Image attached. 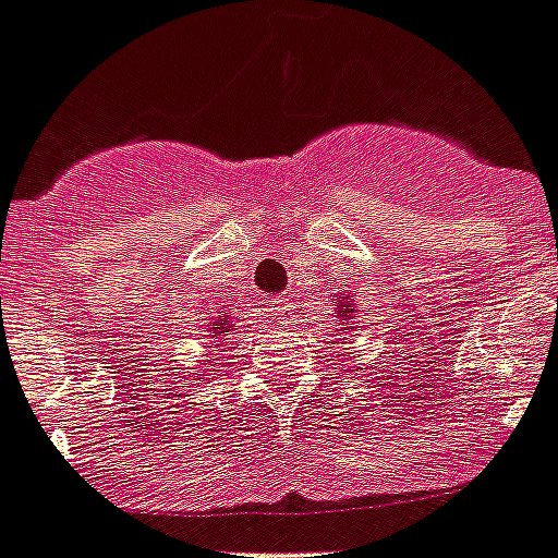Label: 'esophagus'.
<instances>
[{
    "instance_id": "obj_1",
    "label": "esophagus",
    "mask_w": 558,
    "mask_h": 558,
    "mask_svg": "<svg viewBox=\"0 0 558 558\" xmlns=\"http://www.w3.org/2000/svg\"><path fill=\"white\" fill-rule=\"evenodd\" d=\"M287 314H290V306H287L284 301H274L271 306H268V317H271L274 323H284Z\"/></svg>"
}]
</instances>
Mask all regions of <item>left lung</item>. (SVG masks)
Here are the masks:
<instances>
[{"mask_svg":"<svg viewBox=\"0 0 558 558\" xmlns=\"http://www.w3.org/2000/svg\"><path fill=\"white\" fill-rule=\"evenodd\" d=\"M336 303V314H339L341 325H344V333L350 328H355V303H352V298H341V301H333Z\"/></svg>","mask_w":558,"mask_h":558,"instance_id":"obj_1","label":"left lung"}]
</instances>
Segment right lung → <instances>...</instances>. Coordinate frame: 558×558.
I'll use <instances>...</instances> for the list:
<instances>
[{
	"mask_svg": "<svg viewBox=\"0 0 558 558\" xmlns=\"http://www.w3.org/2000/svg\"><path fill=\"white\" fill-rule=\"evenodd\" d=\"M230 330H233V323H230V314H225V317L217 319V328H214V339L222 341L225 336L230 333Z\"/></svg>",
	"mask_w": 558,
	"mask_h": 558,
	"instance_id": "obj_1",
	"label": "right lung"
}]
</instances>
